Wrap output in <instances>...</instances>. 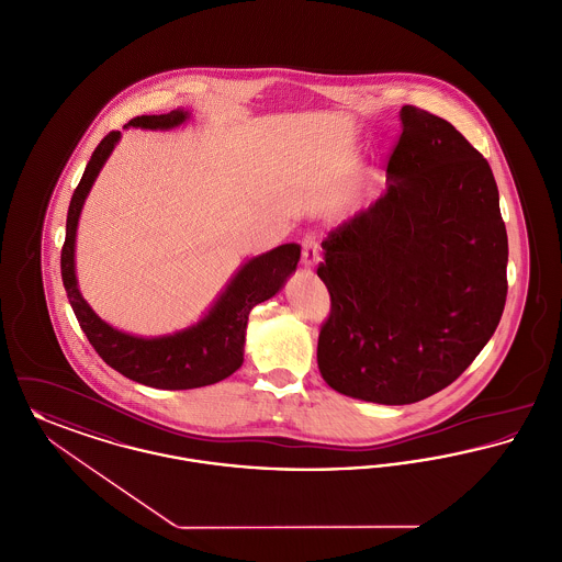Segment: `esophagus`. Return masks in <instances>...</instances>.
Wrapping results in <instances>:
<instances>
[{"label":"esophagus","instance_id":"1","mask_svg":"<svg viewBox=\"0 0 562 562\" xmlns=\"http://www.w3.org/2000/svg\"><path fill=\"white\" fill-rule=\"evenodd\" d=\"M321 261V244L316 233H305L301 237V263L305 267H314Z\"/></svg>","mask_w":562,"mask_h":562}]
</instances>
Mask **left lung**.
I'll use <instances>...</instances> for the list:
<instances>
[{
	"label": "left lung",
	"mask_w": 562,
	"mask_h": 562,
	"mask_svg": "<svg viewBox=\"0 0 562 562\" xmlns=\"http://www.w3.org/2000/svg\"><path fill=\"white\" fill-rule=\"evenodd\" d=\"M389 189L323 241L318 369L333 391L407 405L450 386L493 337L507 232L488 161L448 121L401 108Z\"/></svg>",
	"instance_id": "8db88e82"
}]
</instances>
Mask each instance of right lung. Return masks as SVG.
<instances>
[{
	"label": "right lung",
	"instance_id": "right-lung-1",
	"mask_svg": "<svg viewBox=\"0 0 562 562\" xmlns=\"http://www.w3.org/2000/svg\"><path fill=\"white\" fill-rule=\"evenodd\" d=\"M184 119L187 112L171 110L169 114L135 116L125 127L169 130L180 125ZM119 137L121 132H110L101 139L69 201L66 241L61 248V278L67 299L80 329L85 330L95 352L125 378L164 391H187L216 384L239 369L244 361V335L250 310L282 289L289 273L297 267L301 248L297 244H284L248 261L237 271L210 314L191 329L155 339L133 337L112 329L78 291L74 273V241L85 198Z\"/></svg>",
	"mask_w": 562,
	"mask_h": 562
}]
</instances>
